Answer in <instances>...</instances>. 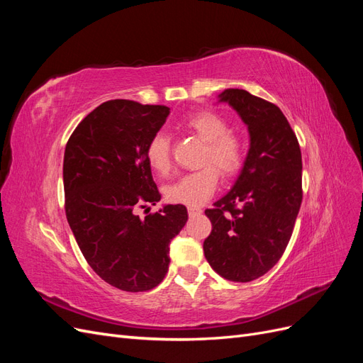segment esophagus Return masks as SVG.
Returning a JSON list of instances; mask_svg holds the SVG:
<instances>
[{"label": "esophagus", "mask_w": 363, "mask_h": 363, "mask_svg": "<svg viewBox=\"0 0 363 363\" xmlns=\"http://www.w3.org/2000/svg\"><path fill=\"white\" fill-rule=\"evenodd\" d=\"M203 211L200 207H188V213H189V216H196V215H200Z\"/></svg>", "instance_id": "1"}]
</instances>
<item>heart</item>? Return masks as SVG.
Here are the masks:
<instances>
[{
  "label": "heart",
  "mask_w": 363,
  "mask_h": 363,
  "mask_svg": "<svg viewBox=\"0 0 363 363\" xmlns=\"http://www.w3.org/2000/svg\"><path fill=\"white\" fill-rule=\"evenodd\" d=\"M183 127L201 142L204 150L201 164L212 162L225 177L235 175L244 164L245 147L238 136L228 133L227 121L213 112H199L184 119ZM145 157L152 171L160 175L171 169V140L167 133L157 131L145 148ZM218 171L207 165L199 171L182 175L164 188V195L172 203L201 206L213 195L218 186Z\"/></svg>",
  "instance_id": "1"
}]
</instances>
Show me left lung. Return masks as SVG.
<instances>
[{
    "mask_svg": "<svg viewBox=\"0 0 363 363\" xmlns=\"http://www.w3.org/2000/svg\"><path fill=\"white\" fill-rule=\"evenodd\" d=\"M227 103L247 125L250 147L230 191L207 208L212 233L204 256L230 281H251L281 257L301 206V151L280 108L244 89H225Z\"/></svg>",
    "mask_w": 363,
    "mask_h": 363,
    "instance_id": "left-lung-1",
    "label": "left lung"
}]
</instances>
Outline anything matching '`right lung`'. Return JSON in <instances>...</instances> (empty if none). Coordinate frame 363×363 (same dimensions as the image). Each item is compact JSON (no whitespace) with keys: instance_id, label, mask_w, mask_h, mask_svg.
<instances>
[{"instance_id":"obj_1","label":"right lung","mask_w":363,"mask_h":363,"mask_svg":"<svg viewBox=\"0 0 363 363\" xmlns=\"http://www.w3.org/2000/svg\"><path fill=\"white\" fill-rule=\"evenodd\" d=\"M169 115L167 106L112 100L77 125L63 157L65 208L91 268L127 292L156 288L168 272L169 244L188 221L183 204L160 201L145 148Z\"/></svg>"}]
</instances>
